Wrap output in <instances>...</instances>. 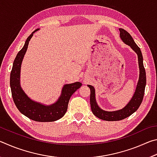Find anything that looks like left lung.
Here are the masks:
<instances>
[{
	"label": "left lung",
	"mask_w": 157,
	"mask_h": 157,
	"mask_svg": "<svg viewBox=\"0 0 157 157\" xmlns=\"http://www.w3.org/2000/svg\"><path fill=\"white\" fill-rule=\"evenodd\" d=\"M120 36L122 40L126 44L131 46L132 48L137 53L138 59H139V65L140 68L139 80L138 82L136 92L130 102L124 107L123 109L116 111H105L98 107L95 98V90L93 86L88 85L90 90H91V95H90V103H91V111L94 115L98 118L107 121H121L131 116L134 113L141 104L143 96L145 94V88L146 85V73L145 70L143 66V59L141 51L140 48L135 43L134 39L130 35L128 32L124 30V29L120 28Z\"/></svg>",
	"instance_id": "obj_1"
}]
</instances>
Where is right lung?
<instances>
[{"instance_id":"1","label":"right lung","mask_w":157,"mask_h":157,"mask_svg":"<svg viewBox=\"0 0 157 157\" xmlns=\"http://www.w3.org/2000/svg\"><path fill=\"white\" fill-rule=\"evenodd\" d=\"M28 37L24 46L16 57L10 73V87L13 100L18 111L31 120L37 122H52L64 116L68 109L69 100L77 89L80 88L82 83L79 82L66 84L63 87L62 95L55 104L45 106L34 102L29 98L20 86V71L23 58L28 49V44L34 32Z\"/></svg>"}]
</instances>
